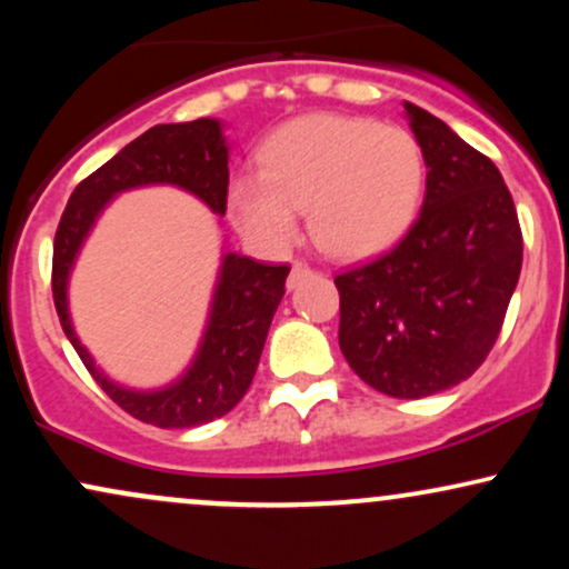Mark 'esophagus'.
I'll list each match as a JSON object with an SVG mask.
<instances>
[{
  "mask_svg": "<svg viewBox=\"0 0 569 569\" xmlns=\"http://www.w3.org/2000/svg\"><path fill=\"white\" fill-rule=\"evenodd\" d=\"M310 276V267L302 264V262H293L291 264V276H289V289H297L299 283H302V278Z\"/></svg>",
  "mask_w": 569,
  "mask_h": 569,
  "instance_id": "obj_1",
  "label": "esophagus"
}]
</instances>
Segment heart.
Returning a JSON list of instances; mask_svg holds the SVG:
<instances>
[{"label": "heart", "mask_w": 569, "mask_h": 569, "mask_svg": "<svg viewBox=\"0 0 569 569\" xmlns=\"http://www.w3.org/2000/svg\"><path fill=\"white\" fill-rule=\"evenodd\" d=\"M262 173L230 181V211L240 230L283 248L310 211V232L326 253L367 259L396 246L426 189V154L409 130L345 114H307L264 141Z\"/></svg>", "instance_id": "heart-1"}]
</instances>
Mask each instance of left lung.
<instances>
[{
    "label": "left lung",
    "mask_w": 569,
    "mask_h": 569,
    "mask_svg": "<svg viewBox=\"0 0 569 569\" xmlns=\"http://www.w3.org/2000/svg\"><path fill=\"white\" fill-rule=\"evenodd\" d=\"M426 202L375 262L335 278L339 348L363 382L393 398L455 388L498 342L521 272V227L492 160L415 103Z\"/></svg>",
    "instance_id": "obj_1"
}]
</instances>
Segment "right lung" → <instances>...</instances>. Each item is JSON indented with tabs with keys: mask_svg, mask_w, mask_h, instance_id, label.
I'll list each match as a JSON object with an SVG mask.
<instances>
[{
	"mask_svg": "<svg viewBox=\"0 0 569 569\" xmlns=\"http://www.w3.org/2000/svg\"><path fill=\"white\" fill-rule=\"evenodd\" d=\"M143 184H176L198 194L217 213L227 211V143L217 120L154 126L103 162L77 184L58 221L53 243V302L63 335L74 345L84 369L93 375L120 409L154 428H194L224 417L251 388L262 358L267 331L286 293L289 264H262L227 253L213 297L211 321L194 363L179 382L154 393H139L109 382L71 329L67 280L101 208L122 189Z\"/></svg>",
	"mask_w": 569,
	"mask_h": 569,
	"instance_id": "obj_1",
	"label": "right lung"
}]
</instances>
